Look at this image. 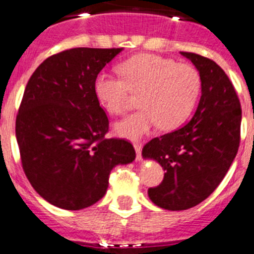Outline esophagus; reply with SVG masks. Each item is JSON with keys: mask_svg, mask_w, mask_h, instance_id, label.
<instances>
[{"mask_svg": "<svg viewBox=\"0 0 254 254\" xmlns=\"http://www.w3.org/2000/svg\"><path fill=\"white\" fill-rule=\"evenodd\" d=\"M134 150H136V156H137V160L141 159V151H142V145L141 143H133Z\"/></svg>", "mask_w": 254, "mask_h": 254, "instance_id": "34e87169", "label": "esophagus"}]
</instances>
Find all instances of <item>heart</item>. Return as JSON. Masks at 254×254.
<instances>
[{"mask_svg": "<svg viewBox=\"0 0 254 254\" xmlns=\"http://www.w3.org/2000/svg\"><path fill=\"white\" fill-rule=\"evenodd\" d=\"M121 77L102 71L94 80V93L109 114L129 108L131 94L138 95L140 111L114 125V132L138 140L160 126L174 129L193 111L201 91V76L188 64L156 55H138L118 66Z\"/></svg>", "mask_w": 254, "mask_h": 254, "instance_id": "1", "label": "heart"}]
</instances>
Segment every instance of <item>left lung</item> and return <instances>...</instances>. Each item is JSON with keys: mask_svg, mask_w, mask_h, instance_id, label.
Returning a JSON list of instances; mask_svg holds the SVG:
<instances>
[{"mask_svg": "<svg viewBox=\"0 0 254 254\" xmlns=\"http://www.w3.org/2000/svg\"><path fill=\"white\" fill-rule=\"evenodd\" d=\"M181 55L201 76L198 107L190 122L142 149L143 159L158 161L165 170L160 185L147 190L150 199L170 211L187 210L207 198L228 173L241 141V103L224 69L196 53Z\"/></svg>", "mask_w": 254, "mask_h": 254, "instance_id": "obj_1", "label": "left lung"}]
</instances>
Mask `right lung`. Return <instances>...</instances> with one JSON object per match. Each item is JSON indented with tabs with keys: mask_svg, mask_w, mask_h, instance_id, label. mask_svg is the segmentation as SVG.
<instances>
[{
	"mask_svg": "<svg viewBox=\"0 0 254 254\" xmlns=\"http://www.w3.org/2000/svg\"><path fill=\"white\" fill-rule=\"evenodd\" d=\"M123 48H72L47 58L29 78L16 117L22 169L46 201L81 210L105 194L133 146L104 138L109 121L94 93L96 75Z\"/></svg>",
	"mask_w": 254,
	"mask_h": 254,
	"instance_id": "obj_1",
	"label": "right lung"
}]
</instances>
